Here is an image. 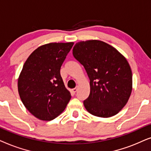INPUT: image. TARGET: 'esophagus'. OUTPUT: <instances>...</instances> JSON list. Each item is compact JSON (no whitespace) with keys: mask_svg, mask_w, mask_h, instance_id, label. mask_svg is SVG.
<instances>
[{"mask_svg":"<svg viewBox=\"0 0 151 151\" xmlns=\"http://www.w3.org/2000/svg\"><path fill=\"white\" fill-rule=\"evenodd\" d=\"M78 88H79V86H77V87H76V88H73V89H72V92H74V93H75V92L77 91V90H78Z\"/></svg>","mask_w":151,"mask_h":151,"instance_id":"obj_1","label":"esophagus"}]
</instances>
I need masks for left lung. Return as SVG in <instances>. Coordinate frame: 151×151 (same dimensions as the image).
<instances>
[{"instance_id": "8db88e82", "label": "left lung", "mask_w": 151, "mask_h": 151, "mask_svg": "<svg viewBox=\"0 0 151 151\" xmlns=\"http://www.w3.org/2000/svg\"><path fill=\"white\" fill-rule=\"evenodd\" d=\"M72 54L85 68L90 81V95L83 101L86 109L99 117L117 114L132 92V71L126 58L112 46L98 40L78 42Z\"/></svg>"}]
</instances>
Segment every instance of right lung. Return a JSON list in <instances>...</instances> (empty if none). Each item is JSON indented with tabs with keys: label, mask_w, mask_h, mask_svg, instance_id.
<instances>
[{
	"label": "right lung",
	"mask_w": 151,
	"mask_h": 151,
	"mask_svg": "<svg viewBox=\"0 0 151 151\" xmlns=\"http://www.w3.org/2000/svg\"><path fill=\"white\" fill-rule=\"evenodd\" d=\"M73 45L70 42L41 45L24 63L18 79V90L25 107L38 119H55L71 99L60 69Z\"/></svg>",
	"instance_id": "1"
}]
</instances>
